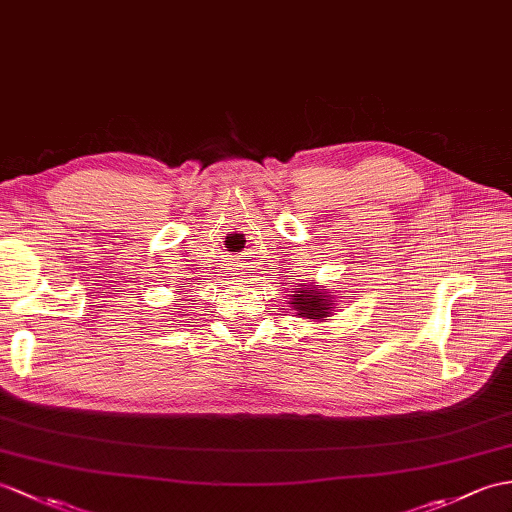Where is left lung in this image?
I'll list each match as a JSON object with an SVG mask.
<instances>
[{"label": "left lung", "instance_id": "left-lung-1", "mask_svg": "<svg viewBox=\"0 0 512 512\" xmlns=\"http://www.w3.org/2000/svg\"><path fill=\"white\" fill-rule=\"evenodd\" d=\"M299 294H294L290 301L292 310L299 318H310V320H327L331 314V301L327 292H320L316 288H296Z\"/></svg>", "mask_w": 512, "mask_h": 512}]
</instances>
